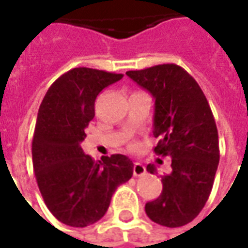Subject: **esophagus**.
Listing matches in <instances>:
<instances>
[{
    "label": "esophagus",
    "instance_id": "esophagus-1",
    "mask_svg": "<svg viewBox=\"0 0 248 248\" xmlns=\"http://www.w3.org/2000/svg\"><path fill=\"white\" fill-rule=\"evenodd\" d=\"M145 172H146V168L145 166L142 164V163H134V175L135 176H142L145 175Z\"/></svg>",
    "mask_w": 248,
    "mask_h": 248
}]
</instances>
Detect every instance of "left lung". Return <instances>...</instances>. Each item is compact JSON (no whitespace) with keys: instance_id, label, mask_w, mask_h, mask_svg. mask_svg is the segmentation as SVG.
<instances>
[{"instance_id":"1","label":"left lung","mask_w":248,"mask_h":248,"mask_svg":"<svg viewBox=\"0 0 248 248\" xmlns=\"http://www.w3.org/2000/svg\"><path fill=\"white\" fill-rule=\"evenodd\" d=\"M127 76L155 98V153L171 157V172L161 178L163 192L145 211L158 225L178 228L203 210L219 163L214 116L196 80L174 63L157 64ZM150 174L156 167H146Z\"/></svg>"}]
</instances>
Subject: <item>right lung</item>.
<instances>
[{"label": "right lung", "instance_id": "obj_1", "mask_svg": "<svg viewBox=\"0 0 248 248\" xmlns=\"http://www.w3.org/2000/svg\"><path fill=\"white\" fill-rule=\"evenodd\" d=\"M123 74L76 67L46 91L34 128L33 168L48 210L69 226L98 222L117 186L125 184L134 164L124 155L102 161L82 153L85 128L95 116V99Z\"/></svg>", "mask_w": 248, "mask_h": 248}]
</instances>
